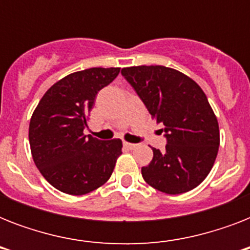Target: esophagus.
Returning <instances> with one entry per match:
<instances>
[{"instance_id":"34e87169","label":"esophagus","mask_w":250,"mask_h":250,"mask_svg":"<svg viewBox=\"0 0 250 250\" xmlns=\"http://www.w3.org/2000/svg\"><path fill=\"white\" fill-rule=\"evenodd\" d=\"M123 145H125V146L127 149H129V150H133V149H135L137 146V144H132V143H127V141H125V143H123Z\"/></svg>"}]
</instances>
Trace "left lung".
<instances>
[{"label":"left lung","instance_id":"left-lung-1","mask_svg":"<svg viewBox=\"0 0 250 250\" xmlns=\"http://www.w3.org/2000/svg\"><path fill=\"white\" fill-rule=\"evenodd\" d=\"M122 74L152 119L165 125L166 149L152 148L153 160L141 167L145 182L167 194L200 186L213 168L221 141L218 119L201 86L186 74L160 64L125 67Z\"/></svg>","mask_w":250,"mask_h":250}]
</instances>
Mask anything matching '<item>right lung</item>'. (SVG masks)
<instances>
[{
  "mask_svg": "<svg viewBox=\"0 0 250 250\" xmlns=\"http://www.w3.org/2000/svg\"><path fill=\"white\" fill-rule=\"evenodd\" d=\"M119 67L72 72L49 88L29 122V146L41 175L61 192L82 196L104 186L122 154V140L85 136L89 111L98 90Z\"/></svg>",
  "mask_w": 250,
  "mask_h": 250,
  "instance_id": "right-lung-1",
  "label": "right lung"
}]
</instances>
